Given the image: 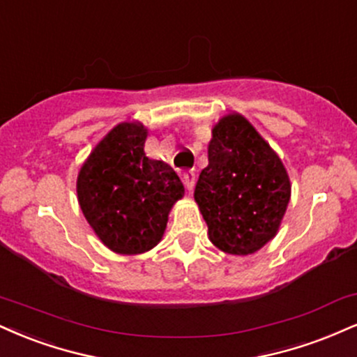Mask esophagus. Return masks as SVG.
I'll use <instances>...</instances> for the list:
<instances>
[{"label": "esophagus", "mask_w": 357, "mask_h": 357, "mask_svg": "<svg viewBox=\"0 0 357 357\" xmlns=\"http://www.w3.org/2000/svg\"><path fill=\"white\" fill-rule=\"evenodd\" d=\"M183 181H184V184H186V188L188 190H192V188H195V183H196V173L192 169H188V171H184L183 173Z\"/></svg>", "instance_id": "esophagus-1"}]
</instances>
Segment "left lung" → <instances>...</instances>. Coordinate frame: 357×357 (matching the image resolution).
Segmentation results:
<instances>
[{
	"label": "left lung",
	"mask_w": 357,
	"mask_h": 357,
	"mask_svg": "<svg viewBox=\"0 0 357 357\" xmlns=\"http://www.w3.org/2000/svg\"><path fill=\"white\" fill-rule=\"evenodd\" d=\"M208 161L195 199L209 239L227 255H252L271 241L286 213L291 183L284 166L241 114L214 126Z\"/></svg>",
	"instance_id": "left-lung-1"
}]
</instances>
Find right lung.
<instances>
[{"instance_id":"add662e5","label":"right lung","mask_w":357,"mask_h":357,"mask_svg":"<svg viewBox=\"0 0 357 357\" xmlns=\"http://www.w3.org/2000/svg\"><path fill=\"white\" fill-rule=\"evenodd\" d=\"M144 141L143 124H118L89 154L76 184L89 226L118 255L156 246L167 214L184 195L173 167L146 156Z\"/></svg>"}]
</instances>
